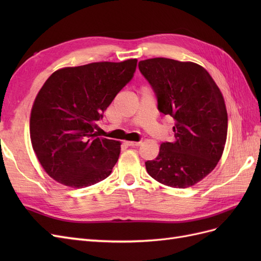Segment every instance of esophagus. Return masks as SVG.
<instances>
[{
    "label": "esophagus",
    "mask_w": 261,
    "mask_h": 261,
    "mask_svg": "<svg viewBox=\"0 0 261 261\" xmlns=\"http://www.w3.org/2000/svg\"><path fill=\"white\" fill-rule=\"evenodd\" d=\"M125 144L129 147H138L141 145L140 141H125Z\"/></svg>",
    "instance_id": "obj_1"
}]
</instances>
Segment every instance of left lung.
Segmentation results:
<instances>
[{
	"label": "left lung",
	"mask_w": 261,
	"mask_h": 261,
	"mask_svg": "<svg viewBox=\"0 0 261 261\" xmlns=\"http://www.w3.org/2000/svg\"><path fill=\"white\" fill-rule=\"evenodd\" d=\"M139 70L153 88L158 109L174 118V141L162 143L148 174L159 183L187 188L216 168L227 136L223 94L210 74L194 62L154 58L139 62Z\"/></svg>",
	"instance_id": "1"
}]
</instances>
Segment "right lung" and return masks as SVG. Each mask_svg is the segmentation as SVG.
I'll return each mask as SVG.
<instances>
[{
    "mask_svg": "<svg viewBox=\"0 0 261 261\" xmlns=\"http://www.w3.org/2000/svg\"><path fill=\"white\" fill-rule=\"evenodd\" d=\"M137 60L96 62L60 68L39 90L30 113V139L43 170L68 187L107 178L118 160L121 141L94 128L136 70Z\"/></svg>",
    "mask_w": 261,
    "mask_h": 261,
    "instance_id": "obj_1",
    "label": "right lung"
}]
</instances>
